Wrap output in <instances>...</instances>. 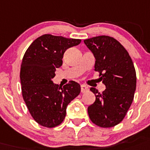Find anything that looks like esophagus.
<instances>
[{"label": "esophagus", "instance_id": "34e87169", "mask_svg": "<svg viewBox=\"0 0 150 150\" xmlns=\"http://www.w3.org/2000/svg\"><path fill=\"white\" fill-rule=\"evenodd\" d=\"M88 91V87H87L86 85H81V93H85L86 91Z\"/></svg>", "mask_w": 150, "mask_h": 150}]
</instances>
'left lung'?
I'll use <instances>...</instances> for the list:
<instances>
[{"label":"left lung","mask_w":150,"mask_h":150,"mask_svg":"<svg viewBox=\"0 0 150 150\" xmlns=\"http://www.w3.org/2000/svg\"><path fill=\"white\" fill-rule=\"evenodd\" d=\"M95 58L94 70L99 72L106 89L94 88L95 101L88 108L91 120L100 127H112L123 120L133 102L137 75L128 52L117 40L99 36L84 40Z\"/></svg>","instance_id":"8db88e82"}]
</instances>
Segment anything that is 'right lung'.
<instances>
[{
    "instance_id": "obj_1",
    "label": "right lung",
    "mask_w": 150,
    "mask_h": 150,
    "mask_svg": "<svg viewBox=\"0 0 150 150\" xmlns=\"http://www.w3.org/2000/svg\"><path fill=\"white\" fill-rule=\"evenodd\" d=\"M81 40L44 34L26 50L21 67L23 98L30 114L40 125L52 128L59 125L66 108L80 94L79 83L70 81L62 88L54 84L56 69L62 65L65 52Z\"/></svg>"
}]
</instances>
